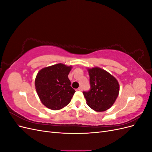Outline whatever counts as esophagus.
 <instances>
[{
  "mask_svg": "<svg viewBox=\"0 0 152 152\" xmlns=\"http://www.w3.org/2000/svg\"><path fill=\"white\" fill-rule=\"evenodd\" d=\"M77 90H78V91H82V87L81 86H80V87H79V88L77 89Z\"/></svg>",
  "mask_w": 152,
  "mask_h": 152,
  "instance_id": "obj_1",
  "label": "esophagus"
}]
</instances>
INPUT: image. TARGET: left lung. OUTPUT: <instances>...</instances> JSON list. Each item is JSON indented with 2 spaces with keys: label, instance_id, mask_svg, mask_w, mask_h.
<instances>
[{
  "label": "left lung",
  "instance_id": "1",
  "mask_svg": "<svg viewBox=\"0 0 152 152\" xmlns=\"http://www.w3.org/2000/svg\"><path fill=\"white\" fill-rule=\"evenodd\" d=\"M91 89L83 94L89 107L96 112H104L115 102L119 93L117 80L99 67L88 68Z\"/></svg>",
  "mask_w": 152,
  "mask_h": 152
}]
</instances>
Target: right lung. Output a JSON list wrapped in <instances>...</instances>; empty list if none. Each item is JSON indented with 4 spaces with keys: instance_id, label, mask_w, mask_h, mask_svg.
I'll use <instances>...</instances> for the list:
<instances>
[{
    "instance_id": "add662e5",
    "label": "right lung",
    "mask_w": 152,
    "mask_h": 152,
    "mask_svg": "<svg viewBox=\"0 0 152 152\" xmlns=\"http://www.w3.org/2000/svg\"><path fill=\"white\" fill-rule=\"evenodd\" d=\"M72 66L58 63L44 68L38 72L35 86L42 104L49 109L60 110L69 103L75 91L68 79Z\"/></svg>"
}]
</instances>
